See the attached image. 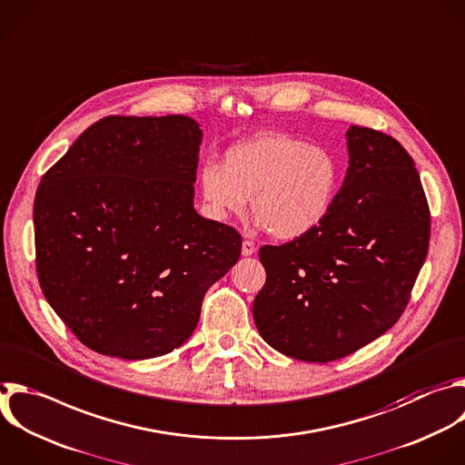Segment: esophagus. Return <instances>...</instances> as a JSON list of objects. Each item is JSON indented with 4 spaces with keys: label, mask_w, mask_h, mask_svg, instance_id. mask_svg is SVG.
Masks as SVG:
<instances>
[{
    "label": "esophagus",
    "mask_w": 465,
    "mask_h": 465,
    "mask_svg": "<svg viewBox=\"0 0 465 465\" xmlns=\"http://www.w3.org/2000/svg\"><path fill=\"white\" fill-rule=\"evenodd\" d=\"M255 250H257V246H255V242H253V241H242V248H241V252H242V255H244V257L253 255V253H255Z\"/></svg>",
    "instance_id": "esophagus-1"
}]
</instances>
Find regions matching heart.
<instances>
[{"mask_svg":"<svg viewBox=\"0 0 465 465\" xmlns=\"http://www.w3.org/2000/svg\"><path fill=\"white\" fill-rule=\"evenodd\" d=\"M341 181L336 154L284 133H262L232 145L221 166L199 175L212 217L241 215L252 199L253 217L277 239H297L331 213Z\"/></svg>","mask_w":465,"mask_h":465,"instance_id":"obj_1","label":"heart"}]
</instances>
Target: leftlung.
<instances>
[{"label":"left lung","instance_id":"1","mask_svg":"<svg viewBox=\"0 0 465 465\" xmlns=\"http://www.w3.org/2000/svg\"><path fill=\"white\" fill-rule=\"evenodd\" d=\"M349 170L325 221L262 246L253 301L262 340L301 361L329 363L385 334L425 261L430 213L411 154L391 134L352 125Z\"/></svg>","mask_w":465,"mask_h":465}]
</instances>
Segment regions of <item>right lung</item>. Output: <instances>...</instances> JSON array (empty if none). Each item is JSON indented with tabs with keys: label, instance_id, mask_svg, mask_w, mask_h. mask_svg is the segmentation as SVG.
I'll list each match as a JSON object with an SVG mask.
<instances>
[{
	"label": "right lung",
	"instance_id": "right-lung-1",
	"mask_svg": "<svg viewBox=\"0 0 465 465\" xmlns=\"http://www.w3.org/2000/svg\"><path fill=\"white\" fill-rule=\"evenodd\" d=\"M201 140L183 114L105 116L44 175L40 286L91 351L147 360L179 349L206 290L237 262V230L193 208Z\"/></svg>",
	"mask_w": 465,
	"mask_h": 465
}]
</instances>
